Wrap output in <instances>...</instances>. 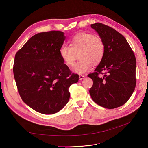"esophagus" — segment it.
I'll list each match as a JSON object with an SVG mask.
<instances>
[{"label": "esophagus", "instance_id": "1", "mask_svg": "<svg viewBox=\"0 0 148 148\" xmlns=\"http://www.w3.org/2000/svg\"><path fill=\"white\" fill-rule=\"evenodd\" d=\"M84 77H84V75H81L79 76V79L80 80H82V79H83V78H84Z\"/></svg>", "mask_w": 148, "mask_h": 148}]
</instances>
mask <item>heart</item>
<instances>
[{"instance_id": "b5f03b06", "label": "heart", "mask_w": 148, "mask_h": 148, "mask_svg": "<svg viewBox=\"0 0 148 148\" xmlns=\"http://www.w3.org/2000/svg\"><path fill=\"white\" fill-rule=\"evenodd\" d=\"M79 54V61L72 67L73 72L83 74L90 70L92 63L98 64L105 53V46L102 39L92 33H81L71 39L70 46L63 45L60 49V56L64 63L71 66Z\"/></svg>"}]
</instances>
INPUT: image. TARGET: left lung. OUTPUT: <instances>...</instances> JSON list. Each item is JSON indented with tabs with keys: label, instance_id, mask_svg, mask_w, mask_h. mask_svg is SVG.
<instances>
[{
	"label": "left lung",
	"instance_id": "1",
	"mask_svg": "<svg viewBox=\"0 0 148 148\" xmlns=\"http://www.w3.org/2000/svg\"><path fill=\"white\" fill-rule=\"evenodd\" d=\"M91 27L104 42L105 53L95 72L88 75L93 81L89 94L98 105L114 109L125 104L135 90L136 58L127 39L118 31L101 23ZM102 71L105 73L101 77Z\"/></svg>",
	"mask_w": 148,
	"mask_h": 148
}]
</instances>
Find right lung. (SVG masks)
Wrapping results in <instances>:
<instances>
[{
    "mask_svg": "<svg viewBox=\"0 0 148 148\" xmlns=\"http://www.w3.org/2000/svg\"><path fill=\"white\" fill-rule=\"evenodd\" d=\"M64 33L51 31L34 35L15 56L13 75L22 100L43 114L58 112L68 103L69 89L78 82L60 56Z\"/></svg>",
    "mask_w": 148,
    "mask_h": 148,
    "instance_id": "obj_1",
    "label": "right lung"
}]
</instances>
